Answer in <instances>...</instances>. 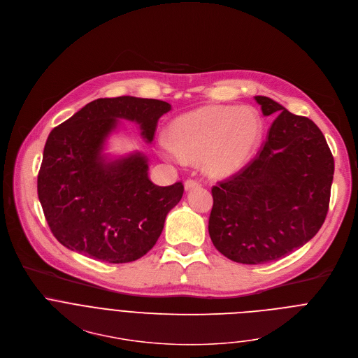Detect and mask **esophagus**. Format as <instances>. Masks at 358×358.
<instances>
[{
  "mask_svg": "<svg viewBox=\"0 0 358 358\" xmlns=\"http://www.w3.org/2000/svg\"><path fill=\"white\" fill-rule=\"evenodd\" d=\"M184 185H185V189H191V188H195V187H201V181L194 180V178H188Z\"/></svg>",
  "mask_w": 358,
  "mask_h": 358,
  "instance_id": "34e87169",
  "label": "esophagus"
}]
</instances>
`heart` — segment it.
<instances>
[{
    "mask_svg": "<svg viewBox=\"0 0 358 358\" xmlns=\"http://www.w3.org/2000/svg\"><path fill=\"white\" fill-rule=\"evenodd\" d=\"M170 136L171 142H159L164 157L202 160L208 174L226 177L252 160L263 138V121L249 106L209 105L177 117Z\"/></svg>",
    "mask_w": 358,
    "mask_h": 358,
    "instance_id": "b5f03b06",
    "label": "heart"
}]
</instances>
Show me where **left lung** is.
I'll use <instances>...</instances> for the list:
<instances>
[{"label": "left lung", "mask_w": 358, "mask_h": 358, "mask_svg": "<svg viewBox=\"0 0 358 358\" xmlns=\"http://www.w3.org/2000/svg\"><path fill=\"white\" fill-rule=\"evenodd\" d=\"M256 101L266 116L278 115L257 156L212 187L208 224L217 252L242 264L275 262L308 243L326 219L334 173L313 121L271 98Z\"/></svg>", "instance_id": "8db88e82"}]
</instances>
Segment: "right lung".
Here are the masks:
<instances>
[{
	"label": "right lung",
	"instance_id": "right-lung-1",
	"mask_svg": "<svg viewBox=\"0 0 358 358\" xmlns=\"http://www.w3.org/2000/svg\"><path fill=\"white\" fill-rule=\"evenodd\" d=\"M169 102L152 98H99L56 127L45 145L38 196L56 239L67 249L105 263L143 257L162 234L166 216L184 192L181 181L159 187L141 156L102 163L103 138L115 117L142 125L152 142Z\"/></svg>",
	"mask_w": 358,
	"mask_h": 358
}]
</instances>
